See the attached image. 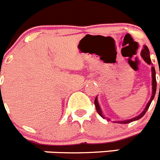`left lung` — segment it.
I'll list each match as a JSON object with an SVG mask.
<instances>
[{"label":"left lung","mask_w":160,"mask_h":160,"mask_svg":"<svg viewBox=\"0 0 160 160\" xmlns=\"http://www.w3.org/2000/svg\"><path fill=\"white\" fill-rule=\"evenodd\" d=\"M141 57L142 58V59H143V60L145 61V62H146L148 65H152V97H151L149 102H148V104H147L146 107L144 108V110L142 111V113H141V114H139L138 115H137V116L134 117V118H130V119L122 120V121H114V122H116V123L126 124V123H130V122H134V121H136V120L140 119V118L143 116L144 114H146L147 111H148V108H149V107H150V105H151V103H152V100H153L154 98H155V92H156V87H157V83H156V78H155V67H154L153 65H152V61H151V58H150V51L147 46H143V49H142V51H141ZM159 75H160V70H159ZM159 91H160V85H159ZM97 97L98 96H96L95 99H94V105H95L97 112L98 113V114H99L101 117H102V118H107L105 117V115L103 114L102 111V109H101V107H100L99 103H98V101ZM107 119L111 120L110 118H107Z\"/></svg>","instance_id":"1"}]
</instances>
